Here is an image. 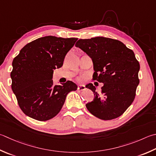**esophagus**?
I'll list each match as a JSON object with an SVG mask.
<instances>
[{
    "label": "esophagus",
    "instance_id": "34e87169",
    "mask_svg": "<svg viewBox=\"0 0 156 156\" xmlns=\"http://www.w3.org/2000/svg\"><path fill=\"white\" fill-rule=\"evenodd\" d=\"M78 90H85V87L84 86V85H78Z\"/></svg>",
    "mask_w": 156,
    "mask_h": 156
}]
</instances>
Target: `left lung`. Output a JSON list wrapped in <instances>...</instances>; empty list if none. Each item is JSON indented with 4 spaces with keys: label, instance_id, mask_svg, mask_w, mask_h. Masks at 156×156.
Segmentation results:
<instances>
[{
    "label": "left lung",
    "instance_id": "left-lung-1",
    "mask_svg": "<svg viewBox=\"0 0 156 156\" xmlns=\"http://www.w3.org/2000/svg\"><path fill=\"white\" fill-rule=\"evenodd\" d=\"M76 47L92 59L93 80L103 83L100 93L93 84L87 85L94 97L86 104L88 110L103 120L120 117L132 104L139 84L140 65L134 52L121 41L105 37L80 39Z\"/></svg>",
    "mask_w": 156,
    "mask_h": 156
}]
</instances>
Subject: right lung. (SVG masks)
<instances>
[{
    "instance_id": "add662e5",
    "label": "right lung",
    "mask_w": 156,
    "mask_h": 156,
    "mask_svg": "<svg viewBox=\"0 0 156 156\" xmlns=\"http://www.w3.org/2000/svg\"><path fill=\"white\" fill-rule=\"evenodd\" d=\"M77 40L51 36L39 38L24 46L13 59L11 88L27 116L38 121L51 120L61 111L67 94L77 89L72 81L54 85L52 80L54 69L63 66Z\"/></svg>"
}]
</instances>
